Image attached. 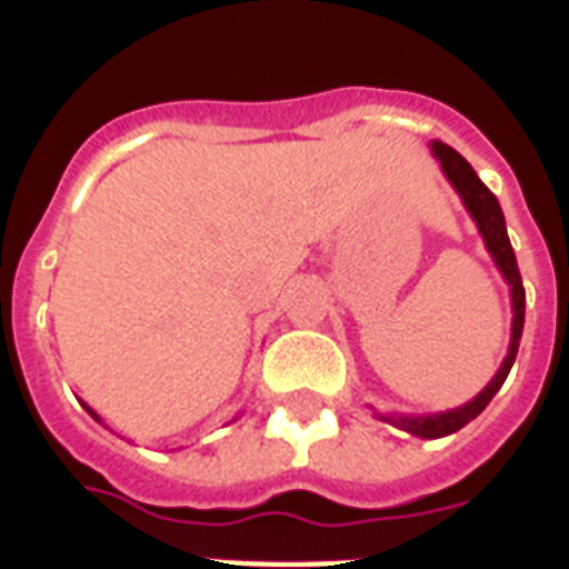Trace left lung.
<instances>
[{"label": "left lung", "instance_id": "left-lung-1", "mask_svg": "<svg viewBox=\"0 0 569 569\" xmlns=\"http://www.w3.org/2000/svg\"><path fill=\"white\" fill-rule=\"evenodd\" d=\"M433 153L439 156L441 168H445L447 179L453 182V188L459 190L461 199H465L467 210L472 213L476 224H479L481 236H485L487 250L492 253L496 264L501 268L505 279L510 281L512 288V341H510V353H507L505 365L496 373V379L481 390L470 405L459 407V410H450V413H439V416H425V419H399V416H385V421H393L396 427H405L413 436H421V439H439V436L456 433L467 421H472L476 416L490 405V399L499 393V387L505 385L507 373H510L512 361H516V353H519V341H521V330H525V284H521V273L519 264H516V253L510 248V239H507V228H505V213L499 208V199L487 190V184L481 182L476 170L470 168L465 156L459 150H453L450 144L445 142H433Z\"/></svg>", "mask_w": 569, "mask_h": 569}]
</instances>
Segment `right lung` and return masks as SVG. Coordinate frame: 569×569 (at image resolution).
I'll return each instance as SVG.
<instances>
[{"label": "right lung", "instance_id": "add662e5", "mask_svg": "<svg viewBox=\"0 0 569 569\" xmlns=\"http://www.w3.org/2000/svg\"><path fill=\"white\" fill-rule=\"evenodd\" d=\"M84 410H88V413H90V416H93V419H97V413H93V410H90V407H88V405H84Z\"/></svg>", "mask_w": 569, "mask_h": 569}]
</instances>
